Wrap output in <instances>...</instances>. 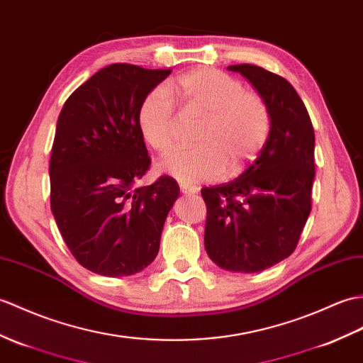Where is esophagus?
<instances>
[{
  "mask_svg": "<svg viewBox=\"0 0 363 363\" xmlns=\"http://www.w3.org/2000/svg\"><path fill=\"white\" fill-rule=\"evenodd\" d=\"M181 191L185 193V195H193V193H198V187L196 185H190V184H181Z\"/></svg>",
  "mask_w": 363,
  "mask_h": 363,
  "instance_id": "obj_1",
  "label": "esophagus"
}]
</instances>
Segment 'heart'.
<instances>
[{
  "label": "heart",
  "mask_w": 363,
  "mask_h": 363,
  "mask_svg": "<svg viewBox=\"0 0 363 363\" xmlns=\"http://www.w3.org/2000/svg\"><path fill=\"white\" fill-rule=\"evenodd\" d=\"M189 113L204 117L196 143L176 151L161 167L182 182L235 178L264 150L272 131V114L266 100L244 89L242 82L215 67H201L168 85ZM139 128L155 151L167 155L179 139V122L170 96L153 89L139 108Z\"/></svg>",
  "instance_id": "heart-1"
}]
</instances>
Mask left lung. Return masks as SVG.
Wrapping results in <instances>:
<instances>
[{"label": "left lung", "mask_w": 363, "mask_h": 363, "mask_svg": "<svg viewBox=\"0 0 363 363\" xmlns=\"http://www.w3.org/2000/svg\"><path fill=\"white\" fill-rule=\"evenodd\" d=\"M263 97L272 114L264 150L240 178L201 195L207 206L204 244L227 271L259 272L296 250L311 213L315 176L314 128L291 83L255 65H233Z\"/></svg>", "instance_id": "left-lung-1"}]
</instances>
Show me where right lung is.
Instances as JSON below:
<instances>
[{
  "label": "right lung",
  "instance_id": "add662e5",
  "mask_svg": "<svg viewBox=\"0 0 363 363\" xmlns=\"http://www.w3.org/2000/svg\"><path fill=\"white\" fill-rule=\"evenodd\" d=\"M172 69L114 63L67 97L50 153V210L88 271L133 275L153 263L179 196L170 176L136 189L151 165L139 128L142 100Z\"/></svg>",
  "mask_w": 363,
  "mask_h": 363
}]
</instances>
